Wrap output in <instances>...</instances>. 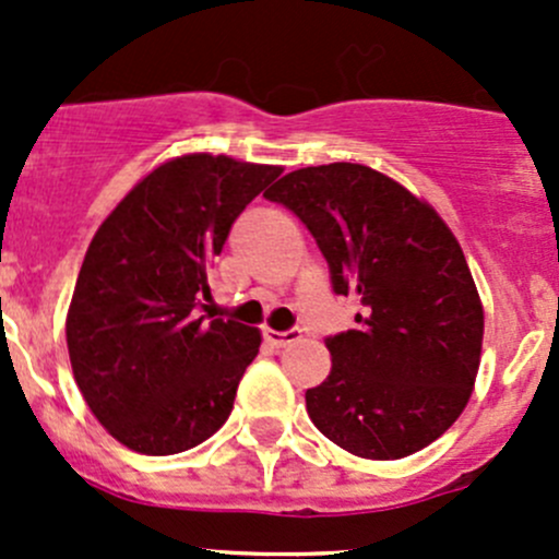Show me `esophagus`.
I'll return each instance as SVG.
<instances>
[{
	"label": "esophagus",
	"instance_id": "obj_1",
	"mask_svg": "<svg viewBox=\"0 0 559 559\" xmlns=\"http://www.w3.org/2000/svg\"><path fill=\"white\" fill-rule=\"evenodd\" d=\"M264 341H267L273 348H286L295 341H300V330H284V332L264 330Z\"/></svg>",
	"mask_w": 559,
	"mask_h": 559
}]
</instances>
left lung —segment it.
<instances>
[{"mask_svg":"<svg viewBox=\"0 0 559 559\" xmlns=\"http://www.w3.org/2000/svg\"><path fill=\"white\" fill-rule=\"evenodd\" d=\"M264 197L306 224L332 292L362 302L354 330L324 341L332 370L306 392L311 421L368 460L430 447L471 400L481 359V300L452 229L397 180L352 162L295 170Z\"/></svg>","mask_w":559,"mask_h":559,"instance_id":"left-lung-1","label":"left lung"}]
</instances>
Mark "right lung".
Returning a JSON list of instances; mask_svg holds the SVG:
<instances>
[{
  "label": "right lung",
  "instance_id": "1",
  "mask_svg": "<svg viewBox=\"0 0 559 559\" xmlns=\"http://www.w3.org/2000/svg\"><path fill=\"white\" fill-rule=\"evenodd\" d=\"M278 175L229 156H178L145 175L94 235L67 348L88 408L123 447L178 454L227 421L262 337L197 316V300L211 292L207 273L235 218Z\"/></svg>",
  "mask_w": 559,
  "mask_h": 559
}]
</instances>
